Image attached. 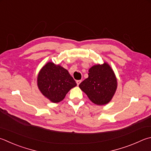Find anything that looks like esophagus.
Wrapping results in <instances>:
<instances>
[{
  "label": "esophagus",
  "instance_id": "1",
  "mask_svg": "<svg viewBox=\"0 0 151 151\" xmlns=\"http://www.w3.org/2000/svg\"><path fill=\"white\" fill-rule=\"evenodd\" d=\"M81 83V80H78V81H76V84H77V85H79L80 84V83Z\"/></svg>",
  "mask_w": 151,
  "mask_h": 151
}]
</instances>
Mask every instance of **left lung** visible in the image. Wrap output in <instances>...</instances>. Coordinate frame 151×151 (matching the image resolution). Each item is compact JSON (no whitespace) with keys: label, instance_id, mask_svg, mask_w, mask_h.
Returning a JSON list of instances; mask_svg holds the SVG:
<instances>
[{"label":"left lung","instance_id":"obj_1","mask_svg":"<svg viewBox=\"0 0 151 151\" xmlns=\"http://www.w3.org/2000/svg\"><path fill=\"white\" fill-rule=\"evenodd\" d=\"M88 72V77L79 84V87L93 103L105 105L111 100L117 88L114 71L104 63L92 67Z\"/></svg>","mask_w":151,"mask_h":151}]
</instances>
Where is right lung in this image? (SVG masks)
<instances>
[{
  "instance_id": "right-lung-1",
  "label": "right lung",
  "mask_w": 151,
  "mask_h": 151,
  "mask_svg": "<svg viewBox=\"0 0 151 151\" xmlns=\"http://www.w3.org/2000/svg\"><path fill=\"white\" fill-rule=\"evenodd\" d=\"M37 86L46 98L57 103L64 99L68 92L76 86V83L67 70L49 62L40 71Z\"/></svg>"
}]
</instances>
